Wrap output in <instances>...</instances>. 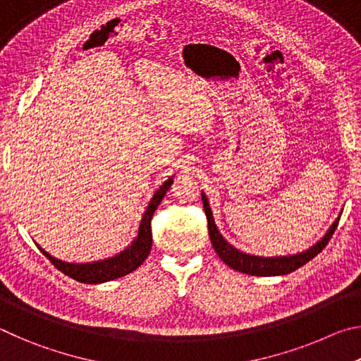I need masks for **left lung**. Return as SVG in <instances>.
<instances>
[{
    "mask_svg": "<svg viewBox=\"0 0 361 361\" xmlns=\"http://www.w3.org/2000/svg\"><path fill=\"white\" fill-rule=\"evenodd\" d=\"M202 202H204L207 221H209V235L216 255L221 258L224 264H228L231 269H234V271L248 274V276H258V277L285 276V274L296 271V269L304 266L305 262H309L310 259L315 258V256L326 247L329 239H331V235L334 234L336 228H338V223L341 218V216L336 218V221L329 226L326 234L323 235L319 242L314 243L312 247H309L301 253L286 255V256H256V255L243 253L235 247H232L216 228L215 218H213V212L210 209L209 199H207L205 192H202Z\"/></svg>",
    "mask_w": 361,
    "mask_h": 361,
    "instance_id": "obj_1",
    "label": "left lung"
}]
</instances>
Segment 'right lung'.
I'll return each instance as SVG.
<instances>
[{
	"mask_svg": "<svg viewBox=\"0 0 361 361\" xmlns=\"http://www.w3.org/2000/svg\"><path fill=\"white\" fill-rule=\"evenodd\" d=\"M173 176H170L169 180L162 183L157 188V191L152 194L148 207L142 216V221L138 226L137 237L133 239L129 245L124 250H121L118 255L109 256L105 259L99 261H90V262H66L62 259L54 258L52 255H49L44 248H41L38 243V248L42 252V255L56 266L59 271H62L65 276L78 280L81 283H103L109 282V280L124 277L127 274L135 271L138 266H142L145 259L148 258L152 245V234H151V218L152 213L156 212L157 205L162 202L164 195L169 191V188L172 186Z\"/></svg>",
	"mask_w": 361,
	"mask_h": 361,
	"instance_id": "1",
	"label": "right lung"
}]
</instances>
